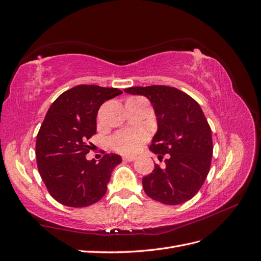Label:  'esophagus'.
<instances>
[{"label":"esophagus","mask_w":261,"mask_h":261,"mask_svg":"<svg viewBox=\"0 0 261 261\" xmlns=\"http://www.w3.org/2000/svg\"><path fill=\"white\" fill-rule=\"evenodd\" d=\"M124 161H135L136 156H123Z\"/></svg>","instance_id":"obj_1"}]
</instances>
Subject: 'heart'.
I'll return each mask as SVG.
<instances>
[{
    "mask_svg": "<svg viewBox=\"0 0 261 261\" xmlns=\"http://www.w3.org/2000/svg\"><path fill=\"white\" fill-rule=\"evenodd\" d=\"M148 133L143 129L120 131L109 139L111 148L121 154H133L148 140Z\"/></svg>",
    "mask_w": 261,
    "mask_h": 261,
    "instance_id": "b5f03b06",
    "label": "heart"
}]
</instances>
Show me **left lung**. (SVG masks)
Instances as JSON below:
<instances>
[{
  "label": "left lung",
  "instance_id": "8db88e82",
  "mask_svg": "<svg viewBox=\"0 0 261 261\" xmlns=\"http://www.w3.org/2000/svg\"><path fill=\"white\" fill-rule=\"evenodd\" d=\"M126 93L147 96L154 108L158 132L149 149L163 159L142 179L147 196L165 204L190 200L202 187L213 158L211 129L199 103L177 88L132 87Z\"/></svg>",
  "mask_w": 261,
  "mask_h": 261
}]
</instances>
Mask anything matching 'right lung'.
I'll return each mask as SVG.
<instances>
[{
  "mask_svg": "<svg viewBox=\"0 0 261 261\" xmlns=\"http://www.w3.org/2000/svg\"><path fill=\"white\" fill-rule=\"evenodd\" d=\"M122 93L117 88L81 84L54 101L41 124L35 143L36 163L48 193L68 207L81 208L106 195L118 154L88 161V140L96 132V114L107 100Z\"/></svg>",
  "mask_w": 261,
  "mask_h": 261,
  "instance_id": "1",
  "label": "right lung"
}]
</instances>
